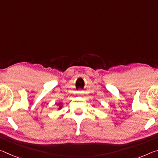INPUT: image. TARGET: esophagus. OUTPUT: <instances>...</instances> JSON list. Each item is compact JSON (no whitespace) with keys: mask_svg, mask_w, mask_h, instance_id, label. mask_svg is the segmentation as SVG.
<instances>
[{"mask_svg":"<svg viewBox=\"0 0 158 158\" xmlns=\"http://www.w3.org/2000/svg\"><path fill=\"white\" fill-rule=\"evenodd\" d=\"M78 94H79V95H81V94H82V92H81V91H79L78 92Z\"/></svg>","mask_w":158,"mask_h":158,"instance_id":"obj_1","label":"esophagus"}]
</instances>
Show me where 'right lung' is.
I'll return each mask as SVG.
<instances>
[{"instance_id": "right-lung-1", "label": "right lung", "mask_w": 158, "mask_h": 158, "mask_svg": "<svg viewBox=\"0 0 158 158\" xmlns=\"http://www.w3.org/2000/svg\"><path fill=\"white\" fill-rule=\"evenodd\" d=\"M62 108V102H60V103L57 104V110H60Z\"/></svg>"}]
</instances>
